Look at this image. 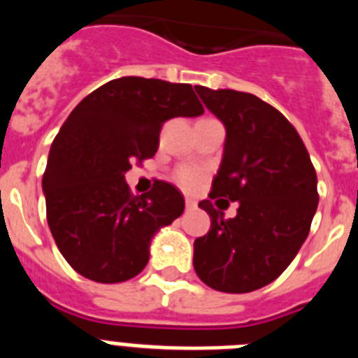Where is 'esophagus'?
Segmentation results:
<instances>
[{"mask_svg": "<svg viewBox=\"0 0 358 358\" xmlns=\"http://www.w3.org/2000/svg\"><path fill=\"white\" fill-rule=\"evenodd\" d=\"M197 208V202L194 199H186V210H195Z\"/></svg>", "mask_w": 358, "mask_h": 358, "instance_id": "34e87169", "label": "esophagus"}]
</instances>
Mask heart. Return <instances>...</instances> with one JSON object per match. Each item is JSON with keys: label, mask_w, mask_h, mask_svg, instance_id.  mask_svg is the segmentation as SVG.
<instances>
[{"label": "heart", "mask_w": 358, "mask_h": 358, "mask_svg": "<svg viewBox=\"0 0 358 358\" xmlns=\"http://www.w3.org/2000/svg\"><path fill=\"white\" fill-rule=\"evenodd\" d=\"M173 179L182 189L186 192H194L195 188H199V185L204 179V170L199 169V166H194V164H182L173 173Z\"/></svg>", "instance_id": "1"}]
</instances>
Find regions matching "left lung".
Segmentation results:
<instances>
[{
  "label": "left lung",
  "mask_w": 358,
  "mask_h": 358,
  "mask_svg": "<svg viewBox=\"0 0 358 358\" xmlns=\"http://www.w3.org/2000/svg\"><path fill=\"white\" fill-rule=\"evenodd\" d=\"M226 125L224 156L210 199L199 206L211 227L194 243V267L220 292H252L276 280L296 258L317 210V176L292 123L251 93L195 85ZM238 200L235 219L210 202Z\"/></svg>",
  "instance_id": "1"
}]
</instances>
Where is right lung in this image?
I'll list each match as a JSON object with an SVG mask.
<instances>
[{"mask_svg": "<svg viewBox=\"0 0 358 358\" xmlns=\"http://www.w3.org/2000/svg\"><path fill=\"white\" fill-rule=\"evenodd\" d=\"M202 113L189 84L143 77L107 82L71 110L50 148L43 189L53 240L78 274L122 283L143 271L150 238L181 217L185 197L164 181L134 195L123 173L156 154L166 120Z\"/></svg>", "mask_w": 358, "mask_h": 358, "instance_id": "add662e5", "label": "right lung"}]
</instances>
